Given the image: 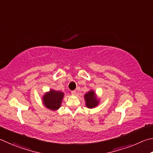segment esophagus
<instances>
[{"instance_id":"esophagus-1","label":"esophagus","mask_w":153,"mask_h":153,"mask_svg":"<svg viewBox=\"0 0 153 153\" xmlns=\"http://www.w3.org/2000/svg\"><path fill=\"white\" fill-rule=\"evenodd\" d=\"M71 94L73 95L76 94V91H71Z\"/></svg>"}]
</instances>
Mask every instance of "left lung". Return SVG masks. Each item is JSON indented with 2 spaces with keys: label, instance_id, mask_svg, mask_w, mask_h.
I'll return each mask as SVG.
<instances>
[{
  "label": "left lung",
  "instance_id": "1",
  "mask_svg": "<svg viewBox=\"0 0 153 153\" xmlns=\"http://www.w3.org/2000/svg\"><path fill=\"white\" fill-rule=\"evenodd\" d=\"M85 99L86 101V105L89 108H93L98 104V101L95 97V93L91 91L85 95Z\"/></svg>",
  "mask_w": 153,
  "mask_h": 153
}]
</instances>
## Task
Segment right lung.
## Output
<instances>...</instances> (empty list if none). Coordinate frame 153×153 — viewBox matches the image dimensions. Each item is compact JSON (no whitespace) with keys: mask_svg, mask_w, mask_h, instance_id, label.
Masks as SVG:
<instances>
[{"mask_svg":"<svg viewBox=\"0 0 153 153\" xmlns=\"http://www.w3.org/2000/svg\"><path fill=\"white\" fill-rule=\"evenodd\" d=\"M64 97V93L57 91L51 90L50 93L44 97V105L52 110H56L60 107L61 101Z\"/></svg>","mask_w":153,"mask_h":153,"instance_id":"right-lung-1","label":"right lung"}]
</instances>
